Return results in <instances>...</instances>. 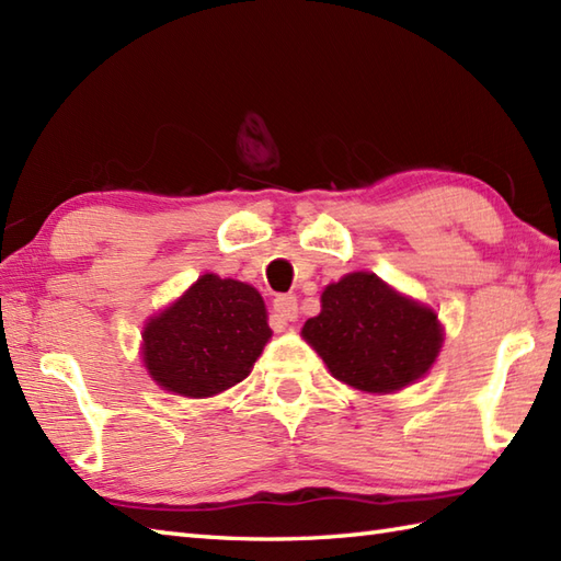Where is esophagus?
<instances>
[{
    "mask_svg": "<svg viewBox=\"0 0 561 561\" xmlns=\"http://www.w3.org/2000/svg\"><path fill=\"white\" fill-rule=\"evenodd\" d=\"M272 308L284 323H294V320L299 318V301H296L294 294H279L277 299L272 301Z\"/></svg>",
    "mask_w": 561,
    "mask_h": 561,
    "instance_id": "1",
    "label": "esophagus"
}]
</instances>
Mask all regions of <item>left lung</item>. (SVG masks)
I'll list each match as a JSON object with an SVG mask.
<instances>
[{"instance_id": "obj_1", "label": "left lung", "mask_w": 561, "mask_h": 561, "mask_svg": "<svg viewBox=\"0 0 561 561\" xmlns=\"http://www.w3.org/2000/svg\"><path fill=\"white\" fill-rule=\"evenodd\" d=\"M320 301L323 311L306 320L301 335L342 383L392 392L434 364L444 340L436 313L392 291L376 274H347Z\"/></svg>"}]
</instances>
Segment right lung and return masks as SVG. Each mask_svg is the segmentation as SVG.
Instances as JSON below:
<instances>
[{"instance_id": "right-lung-1", "label": "right lung", "mask_w": 561, "mask_h": 561, "mask_svg": "<svg viewBox=\"0 0 561 561\" xmlns=\"http://www.w3.org/2000/svg\"><path fill=\"white\" fill-rule=\"evenodd\" d=\"M270 335L253 287L205 274L145 328V364L165 390L211 398L241 383Z\"/></svg>"}]
</instances>
